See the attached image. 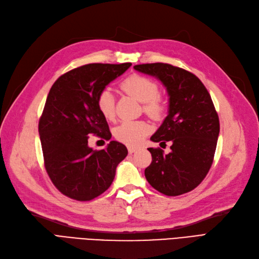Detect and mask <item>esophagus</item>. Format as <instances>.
<instances>
[{"label": "esophagus", "instance_id": "1", "mask_svg": "<svg viewBox=\"0 0 259 259\" xmlns=\"http://www.w3.org/2000/svg\"><path fill=\"white\" fill-rule=\"evenodd\" d=\"M127 150H128V153H131V154H132V153L136 152V151L138 150V149H137V148H135V147H131V146H130V147L127 148Z\"/></svg>", "mask_w": 259, "mask_h": 259}]
</instances>
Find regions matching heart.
Returning <instances> with one entry per match:
<instances>
[{"instance_id":"obj_1","label":"heart","mask_w":259,"mask_h":259,"mask_svg":"<svg viewBox=\"0 0 259 259\" xmlns=\"http://www.w3.org/2000/svg\"><path fill=\"white\" fill-rule=\"evenodd\" d=\"M124 92L144 104V110L152 117H160L164 112L163 101L158 97L159 89L154 81L149 77L134 74L124 80L121 84ZM97 108L107 120L114 116V96L110 89L101 91L97 98ZM150 125L144 121H124L114 130V137L119 142L137 146L150 133Z\"/></svg>"}]
</instances>
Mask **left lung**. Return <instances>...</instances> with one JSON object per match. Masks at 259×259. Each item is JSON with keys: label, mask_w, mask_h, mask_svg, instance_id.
Returning a JSON list of instances; mask_svg holds the SVG:
<instances>
[{"label": "left lung", "mask_w": 259, "mask_h": 259, "mask_svg": "<svg viewBox=\"0 0 259 259\" xmlns=\"http://www.w3.org/2000/svg\"><path fill=\"white\" fill-rule=\"evenodd\" d=\"M136 71L159 80L168 96L167 115L151 136L154 143L170 142V152L149 148L152 162L145 176L155 190L179 195L199 186L213 163L219 120L207 90L197 76L168 64H146Z\"/></svg>", "instance_id": "8db88e82"}]
</instances>
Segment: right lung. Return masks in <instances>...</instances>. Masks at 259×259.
Listing matches in <instances>:
<instances>
[{"label":"right lung","instance_id":"right-lung-1","mask_svg":"<svg viewBox=\"0 0 259 259\" xmlns=\"http://www.w3.org/2000/svg\"><path fill=\"white\" fill-rule=\"evenodd\" d=\"M132 66L90 64L71 70L55 82L38 122L45 168L67 197L90 201L111 186L115 169L127 155L123 144L111 140L103 150L89 146L92 134L111 138L97 98L108 84Z\"/></svg>","mask_w":259,"mask_h":259}]
</instances>
